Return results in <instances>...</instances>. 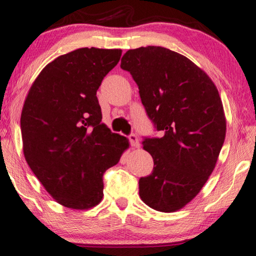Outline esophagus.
Listing matches in <instances>:
<instances>
[{
	"mask_svg": "<svg viewBox=\"0 0 256 256\" xmlns=\"http://www.w3.org/2000/svg\"><path fill=\"white\" fill-rule=\"evenodd\" d=\"M129 138V142H130L132 146L134 148H140V140H138V137H137L135 134H130L128 136Z\"/></svg>",
	"mask_w": 256,
	"mask_h": 256,
	"instance_id": "1",
	"label": "esophagus"
}]
</instances>
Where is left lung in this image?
Listing matches in <instances>:
<instances>
[{
    "label": "left lung",
    "instance_id": "obj_1",
    "mask_svg": "<svg viewBox=\"0 0 256 256\" xmlns=\"http://www.w3.org/2000/svg\"><path fill=\"white\" fill-rule=\"evenodd\" d=\"M121 68L138 86L148 116L162 137L144 138L154 171L138 181L142 201L174 212L198 194L216 166L226 120L216 85L201 68L159 46L129 50Z\"/></svg>",
    "mask_w": 256,
    "mask_h": 256
}]
</instances>
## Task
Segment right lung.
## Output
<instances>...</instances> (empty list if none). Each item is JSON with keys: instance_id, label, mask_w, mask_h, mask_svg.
Masks as SVG:
<instances>
[{"instance_id": "obj_1", "label": "right lung", "mask_w": 256, "mask_h": 256, "mask_svg": "<svg viewBox=\"0 0 256 256\" xmlns=\"http://www.w3.org/2000/svg\"><path fill=\"white\" fill-rule=\"evenodd\" d=\"M121 50L80 48L42 70L20 116L30 168L60 204L85 210L104 196L102 176L116 165L128 138L102 124L97 90L118 64Z\"/></svg>"}]
</instances>
